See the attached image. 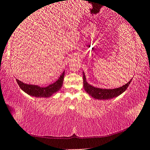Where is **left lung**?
Wrapping results in <instances>:
<instances>
[{
	"label": "left lung",
	"mask_w": 150,
	"mask_h": 150,
	"mask_svg": "<svg viewBox=\"0 0 150 150\" xmlns=\"http://www.w3.org/2000/svg\"><path fill=\"white\" fill-rule=\"evenodd\" d=\"M132 79L128 81L125 85L122 86V87L115 88V89H102V88H98L94 87L86 81V75L83 73V87L85 91L89 94V95L93 97L94 98L98 99V100H108L117 97L120 94L123 93L129 86L131 82Z\"/></svg>",
	"instance_id": "8db88e82"
}]
</instances>
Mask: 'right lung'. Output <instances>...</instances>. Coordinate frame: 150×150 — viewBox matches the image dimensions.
<instances>
[{
  "label": "right lung",
  "instance_id": "1",
  "mask_svg": "<svg viewBox=\"0 0 150 150\" xmlns=\"http://www.w3.org/2000/svg\"><path fill=\"white\" fill-rule=\"evenodd\" d=\"M64 71L62 73V75L60 76V77L58 78V79L56 82L50 84V85L45 88H42L35 85H30V84L24 83L17 79L16 81L21 89L26 92V93L28 94V95L35 97H44V98H47V97L51 96L52 94H54L55 92H58L62 86L63 81H64Z\"/></svg>",
  "mask_w": 150,
  "mask_h": 150
}]
</instances>
